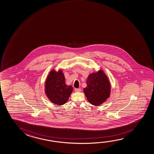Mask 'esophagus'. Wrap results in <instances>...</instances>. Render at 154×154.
<instances>
[{"label": "esophagus", "instance_id": "esophagus-1", "mask_svg": "<svg viewBox=\"0 0 154 154\" xmlns=\"http://www.w3.org/2000/svg\"><path fill=\"white\" fill-rule=\"evenodd\" d=\"M75 91H76V92H80V91H81V89L80 88H75Z\"/></svg>", "mask_w": 154, "mask_h": 154}]
</instances>
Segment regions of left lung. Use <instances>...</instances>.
<instances>
[{"label":"left lung","instance_id":"8db88e82","mask_svg":"<svg viewBox=\"0 0 154 154\" xmlns=\"http://www.w3.org/2000/svg\"><path fill=\"white\" fill-rule=\"evenodd\" d=\"M111 86L109 81L102 70L90 74L87 79V87L84 88L85 96L92 105H99L109 97Z\"/></svg>","mask_w":154,"mask_h":154}]
</instances>
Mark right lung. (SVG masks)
Listing matches in <instances>:
<instances>
[{
	"mask_svg": "<svg viewBox=\"0 0 154 154\" xmlns=\"http://www.w3.org/2000/svg\"><path fill=\"white\" fill-rule=\"evenodd\" d=\"M73 88L65 84L64 75L61 70H52L45 82V93L49 100L57 105H63L67 102Z\"/></svg>",
	"mask_w": 154,
	"mask_h": 154,
	"instance_id": "1",
	"label": "right lung"
}]
</instances>
